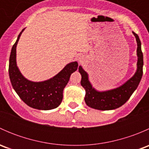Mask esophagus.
<instances>
[{
	"label": "esophagus",
	"mask_w": 149,
	"mask_h": 149,
	"mask_svg": "<svg viewBox=\"0 0 149 149\" xmlns=\"http://www.w3.org/2000/svg\"><path fill=\"white\" fill-rule=\"evenodd\" d=\"M79 59H80V61H81V58H79Z\"/></svg>",
	"instance_id": "1"
}]
</instances>
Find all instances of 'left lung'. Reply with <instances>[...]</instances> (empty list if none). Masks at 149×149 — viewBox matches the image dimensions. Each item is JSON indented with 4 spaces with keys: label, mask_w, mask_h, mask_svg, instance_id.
Wrapping results in <instances>:
<instances>
[{
    "label": "left lung",
    "mask_w": 149,
    "mask_h": 149,
    "mask_svg": "<svg viewBox=\"0 0 149 149\" xmlns=\"http://www.w3.org/2000/svg\"><path fill=\"white\" fill-rule=\"evenodd\" d=\"M137 42V70L133 77L120 86L105 91H98L92 87L88 81V73L79 66V71L81 75V84L86 91L84 100L89 107L99 110H111L120 107L130 99L137 88L143 75V56L141 51V42L139 35L133 31Z\"/></svg>",
    "instance_id": "obj_1"
}]
</instances>
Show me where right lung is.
I'll return each instance as SVG.
<instances>
[{"label": "right lung", "mask_w": 149, "mask_h": 149, "mask_svg": "<svg viewBox=\"0 0 149 149\" xmlns=\"http://www.w3.org/2000/svg\"><path fill=\"white\" fill-rule=\"evenodd\" d=\"M24 30L19 34L10 52L8 73L12 86L21 100L30 107L40 110L55 109L61 104L64 88L71 73L77 70L79 64L76 61L70 63L56 76L44 81H29L19 71L16 59V45Z\"/></svg>", "instance_id": "right-lung-1"}]
</instances>
